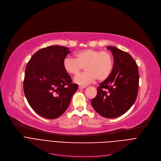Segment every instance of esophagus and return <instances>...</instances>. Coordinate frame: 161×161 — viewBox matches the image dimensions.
I'll list each match as a JSON object with an SVG mask.
<instances>
[{
    "label": "esophagus",
    "instance_id": "esophagus-1",
    "mask_svg": "<svg viewBox=\"0 0 161 161\" xmlns=\"http://www.w3.org/2000/svg\"><path fill=\"white\" fill-rule=\"evenodd\" d=\"M86 88V86H79V89H84V88Z\"/></svg>",
    "mask_w": 161,
    "mask_h": 161
}]
</instances>
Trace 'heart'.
Masks as SVG:
<instances>
[{"label":"heart","mask_w":161,"mask_h":161,"mask_svg":"<svg viewBox=\"0 0 161 161\" xmlns=\"http://www.w3.org/2000/svg\"><path fill=\"white\" fill-rule=\"evenodd\" d=\"M65 71L70 75H77L84 67L85 72L74 78V82L82 86L109 77L114 68L112 54L105 51L86 49L75 54V59L65 58L63 62Z\"/></svg>","instance_id":"b5f03b06"}]
</instances>
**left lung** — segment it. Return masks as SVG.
Wrapping results in <instances>:
<instances>
[{
  "instance_id": "8db88e82",
  "label": "left lung",
  "mask_w": 161,
  "mask_h": 161,
  "mask_svg": "<svg viewBox=\"0 0 161 161\" xmlns=\"http://www.w3.org/2000/svg\"><path fill=\"white\" fill-rule=\"evenodd\" d=\"M114 57V68L108 79L101 82L91 104L99 114L107 118L120 116L129 110L136 99L139 73L132 56L115 47L108 46Z\"/></svg>"
}]
</instances>
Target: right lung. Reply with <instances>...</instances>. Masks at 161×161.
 <instances>
[{
    "label": "right lung",
    "mask_w": 161,
    "mask_h": 161,
    "mask_svg": "<svg viewBox=\"0 0 161 161\" xmlns=\"http://www.w3.org/2000/svg\"><path fill=\"white\" fill-rule=\"evenodd\" d=\"M70 51L68 47L52 45L35 53L27 63L23 90L31 108L47 119L60 116L68 108L78 84L63 67Z\"/></svg>",
    "instance_id": "obj_1"
}]
</instances>
